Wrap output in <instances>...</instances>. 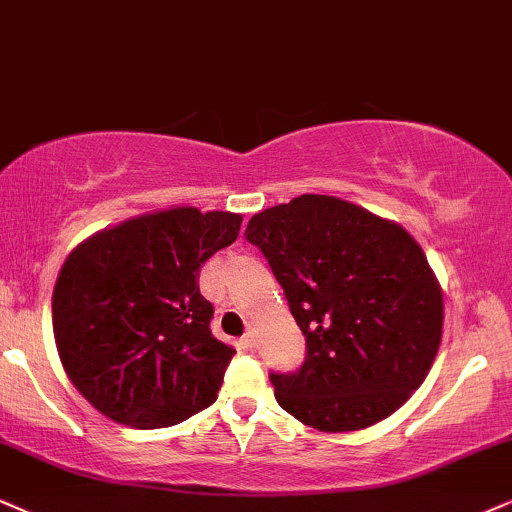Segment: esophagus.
I'll return each mask as SVG.
<instances>
[{
  "mask_svg": "<svg viewBox=\"0 0 512 512\" xmlns=\"http://www.w3.org/2000/svg\"><path fill=\"white\" fill-rule=\"evenodd\" d=\"M242 346L246 351H254L256 349V339H254V332H246L242 337Z\"/></svg>",
  "mask_w": 512,
  "mask_h": 512,
  "instance_id": "esophagus-1",
  "label": "esophagus"
}]
</instances>
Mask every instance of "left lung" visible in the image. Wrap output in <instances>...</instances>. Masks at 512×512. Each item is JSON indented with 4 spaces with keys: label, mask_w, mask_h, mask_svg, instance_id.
Listing matches in <instances>:
<instances>
[{
    "label": "left lung",
    "mask_w": 512,
    "mask_h": 512,
    "mask_svg": "<svg viewBox=\"0 0 512 512\" xmlns=\"http://www.w3.org/2000/svg\"><path fill=\"white\" fill-rule=\"evenodd\" d=\"M246 239L306 337L304 365L270 375L277 403L320 432L363 430L399 410L425 382L444 330V294L420 244L327 194L256 213Z\"/></svg>",
    "instance_id": "1"
}]
</instances>
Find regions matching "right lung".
I'll return each instance as SVG.
<instances>
[{"instance_id": "obj_1", "label": "right lung", "mask_w": 512, "mask_h": 512, "mask_svg": "<svg viewBox=\"0 0 512 512\" xmlns=\"http://www.w3.org/2000/svg\"><path fill=\"white\" fill-rule=\"evenodd\" d=\"M242 216L175 206L104 227L59 270L52 325L63 370L99 413L170 427L218 399L235 349L211 334L199 270Z\"/></svg>"}]
</instances>
